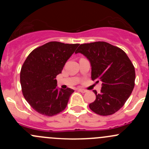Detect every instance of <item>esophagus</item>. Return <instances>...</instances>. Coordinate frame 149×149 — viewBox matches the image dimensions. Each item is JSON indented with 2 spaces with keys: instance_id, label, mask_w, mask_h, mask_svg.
Returning a JSON list of instances; mask_svg holds the SVG:
<instances>
[{
  "instance_id": "34e87169",
  "label": "esophagus",
  "mask_w": 149,
  "mask_h": 149,
  "mask_svg": "<svg viewBox=\"0 0 149 149\" xmlns=\"http://www.w3.org/2000/svg\"><path fill=\"white\" fill-rule=\"evenodd\" d=\"M78 91H80V92H82V93H86V90H85V89H84V88H78Z\"/></svg>"
}]
</instances>
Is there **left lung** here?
<instances>
[{"label": "left lung", "instance_id": "left-lung-1", "mask_svg": "<svg viewBox=\"0 0 149 149\" xmlns=\"http://www.w3.org/2000/svg\"><path fill=\"white\" fill-rule=\"evenodd\" d=\"M78 52L89 61L91 79L102 82L101 93L94 90L96 100L89 108L102 116L115 113L134 88L136 73L130 60L120 48L105 42L82 44L75 53Z\"/></svg>", "mask_w": 149, "mask_h": 149}]
</instances>
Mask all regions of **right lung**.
I'll return each instance as SVG.
<instances>
[{
    "label": "right lung",
    "instance_id": "right-lung-1",
    "mask_svg": "<svg viewBox=\"0 0 149 149\" xmlns=\"http://www.w3.org/2000/svg\"><path fill=\"white\" fill-rule=\"evenodd\" d=\"M79 45L49 42L26 58L21 69V86L25 100L37 112L53 116L65 109L74 90L58 88L55 78Z\"/></svg>",
    "mask_w": 149,
    "mask_h": 149
}]
</instances>
